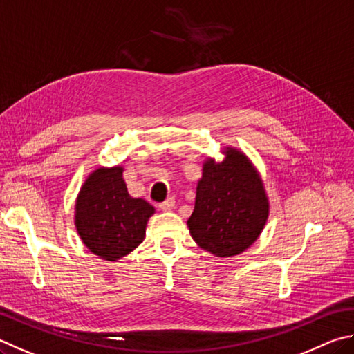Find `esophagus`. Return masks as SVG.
<instances>
[{
    "instance_id": "1",
    "label": "esophagus",
    "mask_w": 354,
    "mask_h": 354,
    "mask_svg": "<svg viewBox=\"0 0 354 354\" xmlns=\"http://www.w3.org/2000/svg\"><path fill=\"white\" fill-rule=\"evenodd\" d=\"M174 207H176V201H174V197H167L165 202L160 203V208L163 209V212H171Z\"/></svg>"
}]
</instances>
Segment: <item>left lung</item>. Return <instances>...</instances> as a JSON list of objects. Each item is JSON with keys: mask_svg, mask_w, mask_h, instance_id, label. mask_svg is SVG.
Instances as JSON below:
<instances>
[{"mask_svg": "<svg viewBox=\"0 0 354 354\" xmlns=\"http://www.w3.org/2000/svg\"><path fill=\"white\" fill-rule=\"evenodd\" d=\"M224 160L208 158L197 183L188 228L201 249L228 258L255 243L269 216V201L252 161L234 147Z\"/></svg>", "mask_w": 354, "mask_h": 354, "instance_id": "1", "label": "left lung"}]
</instances>
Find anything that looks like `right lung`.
Instances as JSON below:
<instances>
[{"instance_id":"right-lung-1","label":"right lung","mask_w":354,"mask_h":354,"mask_svg":"<svg viewBox=\"0 0 354 354\" xmlns=\"http://www.w3.org/2000/svg\"><path fill=\"white\" fill-rule=\"evenodd\" d=\"M122 166L93 171L76 199V224L82 243L105 261L129 255L145 239L153 207L127 193Z\"/></svg>"}]
</instances>
